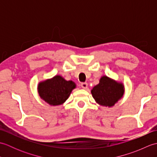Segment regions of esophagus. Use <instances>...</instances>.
Returning <instances> with one entry per match:
<instances>
[{
  "label": "esophagus",
  "instance_id": "obj_1",
  "mask_svg": "<svg viewBox=\"0 0 157 157\" xmlns=\"http://www.w3.org/2000/svg\"><path fill=\"white\" fill-rule=\"evenodd\" d=\"M81 86H82V88L86 89V88H88V84L86 82H83V83H82V84H81Z\"/></svg>",
  "mask_w": 157,
  "mask_h": 157
}]
</instances>
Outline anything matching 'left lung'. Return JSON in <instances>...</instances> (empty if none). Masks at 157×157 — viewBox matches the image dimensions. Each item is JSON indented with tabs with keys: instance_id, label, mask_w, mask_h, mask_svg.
I'll return each instance as SVG.
<instances>
[{
	"instance_id": "1",
	"label": "left lung",
	"mask_w": 157,
	"mask_h": 157,
	"mask_svg": "<svg viewBox=\"0 0 157 157\" xmlns=\"http://www.w3.org/2000/svg\"><path fill=\"white\" fill-rule=\"evenodd\" d=\"M91 93L98 104L111 107L123 97L124 86L104 75L100 79L99 84L92 88Z\"/></svg>"
}]
</instances>
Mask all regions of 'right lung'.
<instances>
[{"instance_id":"obj_1","label":"right lung","mask_w":157,"mask_h":157,"mask_svg":"<svg viewBox=\"0 0 157 157\" xmlns=\"http://www.w3.org/2000/svg\"><path fill=\"white\" fill-rule=\"evenodd\" d=\"M76 85L73 81H67L61 75L40 82L38 86L39 96L50 105H60L69 98Z\"/></svg>"}]
</instances>
